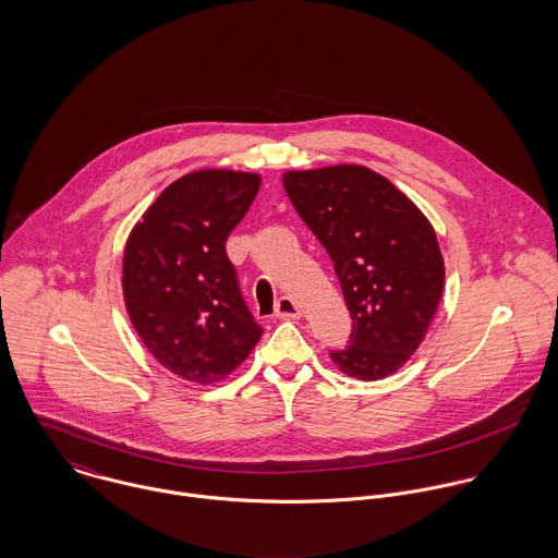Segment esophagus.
<instances>
[{
    "label": "esophagus",
    "mask_w": 558,
    "mask_h": 558,
    "mask_svg": "<svg viewBox=\"0 0 558 558\" xmlns=\"http://www.w3.org/2000/svg\"><path fill=\"white\" fill-rule=\"evenodd\" d=\"M275 316L277 318L294 319L301 316V310L292 296H281L275 305Z\"/></svg>",
    "instance_id": "34e87169"
}]
</instances>
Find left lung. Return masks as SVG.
Segmentation results:
<instances>
[{"mask_svg": "<svg viewBox=\"0 0 558 558\" xmlns=\"http://www.w3.org/2000/svg\"><path fill=\"white\" fill-rule=\"evenodd\" d=\"M283 186L332 259L352 318L335 365L359 380L398 372L423 341L445 286L436 232L385 175L335 165L290 171Z\"/></svg>", "mask_w": 558, "mask_h": 558, "instance_id": "1", "label": "left lung"}]
</instances>
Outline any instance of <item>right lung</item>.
Listing matches in <instances>:
<instances>
[{
  "mask_svg": "<svg viewBox=\"0 0 558 558\" xmlns=\"http://www.w3.org/2000/svg\"><path fill=\"white\" fill-rule=\"evenodd\" d=\"M257 189L255 173H189L160 193L126 242L131 322L160 365L189 383L221 380L262 337L226 251Z\"/></svg>",
  "mask_w": 558,
  "mask_h": 558,
  "instance_id": "add662e5",
  "label": "right lung"
}]
</instances>
